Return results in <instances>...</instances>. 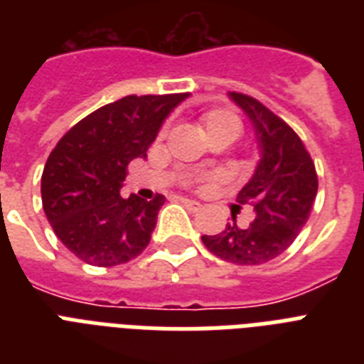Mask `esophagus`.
<instances>
[{
  "instance_id": "obj_1",
  "label": "esophagus",
  "mask_w": 364,
  "mask_h": 364,
  "mask_svg": "<svg viewBox=\"0 0 364 364\" xmlns=\"http://www.w3.org/2000/svg\"><path fill=\"white\" fill-rule=\"evenodd\" d=\"M181 202L185 205H187L188 210H193V211H196V210H200V202H196V200H188V198H181Z\"/></svg>"
}]
</instances>
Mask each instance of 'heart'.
I'll list each match as a JSON object with an SVG mask.
<instances>
[{
  "mask_svg": "<svg viewBox=\"0 0 364 364\" xmlns=\"http://www.w3.org/2000/svg\"><path fill=\"white\" fill-rule=\"evenodd\" d=\"M205 134L211 141H234L242 134V119L234 111L210 109L200 117Z\"/></svg>",
  "mask_w": 364,
  "mask_h": 364,
  "instance_id": "obj_1",
  "label": "heart"
}]
</instances>
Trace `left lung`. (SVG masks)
<instances>
[{
  "label": "left lung",
  "mask_w": 364,
  "mask_h": 364,
  "mask_svg": "<svg viewBox=\"0 0 364 364\" xmlns=\"http://www.w3.org/2000/svg\"><path fill=\"white\" fill-rule=\"evenodd\" d=\"M230 98L253 122L260 162L238 193L240 205H251L255 217L247 227L232 223L215 236H202L211 253L232 264H262L282 255L310 219L317 194V171L299 134L247 94Z\"/></svg>",
  "instance_id": "1"
}]
</instances>
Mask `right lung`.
<instances>
[{
  "mask_svg": "<svg viewBox=\"0 0 364 364\" xmlns=\"http://www.w3.org/2000/svg\"><path fill=\"white\" fill-rule=\"evenodd\" d=\"M185 94L126 96L100 107L65 132L41 176L43 210L54 234L92 266L136 259L151 242L162 194L122 198L126 168L145 159L160 126Z\"/></svg>",
  "mask_w": 364,
  "mask_h": 364,
  "instance_id": "obj_1",
  "label": "right lung"
}]
</instances>
